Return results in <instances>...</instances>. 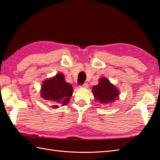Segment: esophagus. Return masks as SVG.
<instances>
[{
    "label": "esophagus",
    "mask_w": 160,
    "mask_h": 160,
    "mask_svg": "<svg viewBox=\"0 0 160 160\" xmlns=\"http://www.w3.org/2000/svg\"><path fill=\"white\" fill-rule=\"evenodd\" d=\"M80 87H82V88H88L89 87V84H88L87 83H84L83 84H81Z\"/></svg>",
    "instance_id": "34e87169"
}]
</instances>
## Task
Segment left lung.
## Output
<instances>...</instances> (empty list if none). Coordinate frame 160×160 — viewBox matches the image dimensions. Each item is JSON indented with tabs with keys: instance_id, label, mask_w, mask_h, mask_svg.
<instances>
[{
	"instance_id": "obj_1",
	"label": "left lung",
	"mask_w": 160,
	"mask_h": 160,
	"mask_svg": "<svg viewBox=\"0 0 160 160\" xmlns=\"http://www.w3.org/2000/svg\"><path fill=\"white\" fill-rule=\"evenodd\" d=\"M95 99L102 104H108L115 100L119 96V91L106 78L99 80L98 85L92 89Z\"/></svg>"
}]
</instances>
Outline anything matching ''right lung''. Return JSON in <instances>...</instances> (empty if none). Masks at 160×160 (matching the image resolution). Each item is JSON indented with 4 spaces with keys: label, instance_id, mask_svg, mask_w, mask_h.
<instances>
[{
    "label": "right lung",
    "instance_id": "1",
    "mask_svg": "<svg viewBox=\"0 0 160 160\" xmlns=\"http://www.w3.org/2000/svg\"><path fill=\"white\" fill-rule=\"evenodd\" d=\"M72 93L73 87L66 82L62 73H58L55 77L45 80L42 85L41 96L47 100L53 102V108L59 107V104L66 105Z\"/></svg>",
    "mask_w": 160,
    "mask_h": 160
}]
</instances>
